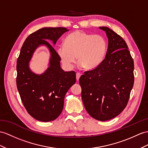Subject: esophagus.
Listing matches in <instances>:
<instances>
[{"mask_svg": "<svg viewBox=\"0 0 148 148\" xmlns=\"http://www.w3.org/2000/svg\"><path fill=\"white\" fill-rule=\"evenodd\" d=\"M80 76H81V74L80 73H77V74H76V78H77V81L79 80V78H80Z\"/></svg>", "mask_w": 148, "mask_h": 148, "instance_id": "1", "label": "esophagus"}]
</instances>
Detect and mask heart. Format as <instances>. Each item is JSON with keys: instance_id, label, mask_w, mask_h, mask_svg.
Wrapping results in <instances>:
<instances>
[{"instance_id": "heart-1", "label": "heart", "mask_w": 148, "mask_h": 148, "mask_svg": "<svg viewBox=\"0 0 148 148\" xmlns=\"http://www.w3.org/2000/svg\"><path fill=\"white\" fill-rule=\"evenodd\" d=\"M106 51L105 38L83 31L71 32L64 39V45L56 49L57 56L66 69H71L77 58L79 65L85 69L94 68L101 63Z\"/></svg>"}]
</instances>
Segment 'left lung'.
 <instances>
[{
	"instance_id": "1",
	"label": "left lung",
	"mask_w": 148,
	"mask_h": 148,
	"mask_svg": "<svg viewBox=\"0 0 148 148\" xmlns=\"http://www.w3.org/2000/svg\"><path fill=\"white\" fill-rule=\"evenodd\" d=\"M108 38L106 56L100 64L79 79L86 110L95 119L106 121L120 114L134 85V61L121 36L107 27H100Z\"/></svg>"
}]
</instances>
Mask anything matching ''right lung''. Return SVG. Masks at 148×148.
<instances>
[{
	"label": "right lung",
	"instance_id": "add662e5",
	"mask_svg": "<svg viewBox=\"0 0 148 148\" xmlns=\"http://www.w3.org/2000/svg\"><path fill=\"white\" fill-rule=\"evenodd\" d=\"M69 31L65 27H43L26 39L17 60L16 84L24 107L29 115L39 121L55 120L62 113L66 92L76 82L74 71H64L56 51L46 40L56 44L62 34ZM45 45L50 50L49 67L37 75L28 64L35 50Z\"/></svg>",
	"mask_w": 148,
	"mask_h": 148
}]
</instances>
